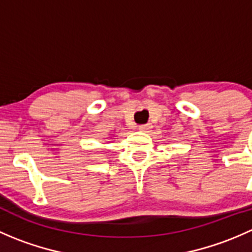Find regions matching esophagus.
<instances>
[{
    "mask_svg": "<svg viewBox=\"0 0 252 252\" xmlns=\"http://www.w3.org/2000/svg\"><path fill=\"white\" fill-rule=\"evenodd\" d=\"M138 128L140 131H147L150 128H151V126H150V124H140Z\"/></svg>",
    "mask_w": 252,
    "mask_h": 252,
    "instance_id": "obj_1",
    "label": "esophagus"
}]
</instances>
